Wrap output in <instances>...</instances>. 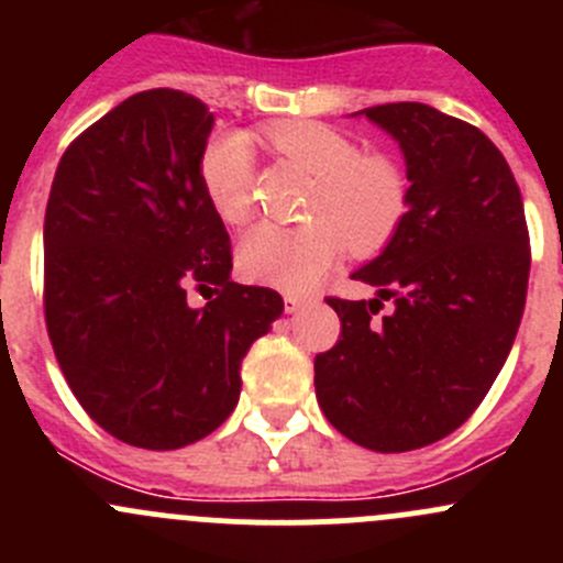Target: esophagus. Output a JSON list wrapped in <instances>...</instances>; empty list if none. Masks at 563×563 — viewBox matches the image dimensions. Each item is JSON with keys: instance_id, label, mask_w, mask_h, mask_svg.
Segmentation results:
<instances>
[{"instance_id": "34e87169", "label": "esophagus", "mask_w": 563, "mask_h": 563, "mask_svg": "<svg viewBox=\"0 0 563 563\" xmlns=\"http://www.w3.org/2000/svg\"><path fill=\"white\" fill-rule=\"evenodd\" d=\"M283 299H286V313H297V310H302L310 302V299L299 297V294H286Z\"/></svg>"}]
</instances>
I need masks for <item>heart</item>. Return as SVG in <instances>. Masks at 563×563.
<instances>
[{
	"mask_svg": "<svg viewBox=\"0 0 563 563\" xmlns=\"http://www.w3.org/2000/svg\"><path fill=\"white\" fill-rule=\"evenodd\" d=\"M272 150L316 181L308 225L258 223L242 234L236 264L250 280L302 291L345 247L365 255L387 245L406 214V174L384 155H360L349 135L318 122L266 130ZM201 185L214 212L231 225L253 214V150L240 133L214 135L201 155Z\"/></svg>",
	"mask_w": 563,
	"mask_h": 563,
	"instance_id": "obj_1",
	"label": "heart"
}]
</instances>
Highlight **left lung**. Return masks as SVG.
Masks as SVG:
<instances>
[{
	"mask_svg": "<svg viewBox=\"0 0 563 563\" xmlns=\"http://www.w3.org/2000/svg\"><path fill=\"white\" fill-rule=\"evenodd\" d=\"M351 117L397 141L408 209L351 275L376 297L327 299L343 329L316 356V397L354 444L408 452L457 430L507 362L531 269L523 198L498 146L463 119L424 103ZM384 298L393 310L373 319Z\"/></svg>",
	"mask_w": 563,
	"mask_h": 563,
	"instance_id": "left-lung-1",
	"label": "left lung"
}]
</instances>
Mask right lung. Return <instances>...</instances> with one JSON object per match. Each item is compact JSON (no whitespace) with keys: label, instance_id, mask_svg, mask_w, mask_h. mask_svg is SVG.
<instances>
[{"label":"right lung","instance_id":"add662e5","mask_svg":"<svg viewBox=\"0 0 563 563\" xmlns=\"http://www.w3.org/2000/svg\"><path fill=\"white\" fill-rule=\"evenodd\" d=\"M214 113L176 89L128 98L84 130L45 207V323L84 411L113 439L179 450L240 400L280 294L231 280V242L201 185ZM216 288L203 309L186 291Z\"/></svg>","mask_w":563,"mask_h":563}]
</instances>
